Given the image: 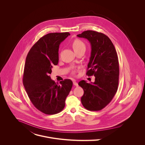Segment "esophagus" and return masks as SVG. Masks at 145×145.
I'll return each instance as SVG.
<instances>
[{
  "mask_svg": "<svg viewBox=\"0 0 145 145\" xmlns=\"http://www.w3.org/2000/svg\"><path fill=\"white\" fill-rule=\"evenodd\" d=\"M73 85H74V86H76V87H77V86H78V84H77V82L76 81H73Z\"/></svg>",
  "mask_w": 145,
  "mask_h": 145,
  "instance_id": "1",
  "label": "esophagus"
}]
</instances>
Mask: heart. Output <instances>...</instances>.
Returning <instances> with one entry per match:
<instances>
[{"mask_svg": "<svg viewBox=\"0 0 145 145\" xmlns=\"http://www.w3.org/2000/svg\"><path fill=\"white\" fill-rule=\"evenodd\" d=\"M72 47L74 52L81 48H86L85 44L78 39H76L73 40V42H72Z\"/></svg>", "mask_w": 145, "mask_h": 145, "instance_id": "1", "label": "heart"}]
</instances>
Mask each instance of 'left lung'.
Returning <instances> with one entry per match:
<instances>
[{"label":"left lung","instance_id":"8db88e82","mask_svg":"<svg viewBox=\"0 0 145 145\" xmlns=\"http://www.w3.org/2000/svg\"><path fill=\"white\" fill-rule=\"evenodd\" d=\"M87 39L91 46L87 74L94 75L95 82L81 80L78 85L83 89L81 98L82 106L89 111L104 108L116 93L119 75L118 55L111 39L105 34L87 30L77 35Z\"/></svg>","mask_w":145,"mask_h":145}]
</instances>
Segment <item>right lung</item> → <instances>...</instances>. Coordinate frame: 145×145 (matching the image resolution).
<instances>
[{"label": "right lung", "mask_w": 145, "mask_h": 145, "mask_svg": "<svg viewBox=\"0 0 145 145\" xmlns=\"http://www.w3.org/2000/svg\"><path fill=\"white\" fill-rule=\"evenodd\" d=\"M70 34L49 33L41 37L29 52L25 65L23 84L33 105L45 114L63 110L73 82L65 79L56 83L49 76L53 65L58 63L60 44Z\"/></svg>", "instance_id": "obj_1"}]
</instances>
